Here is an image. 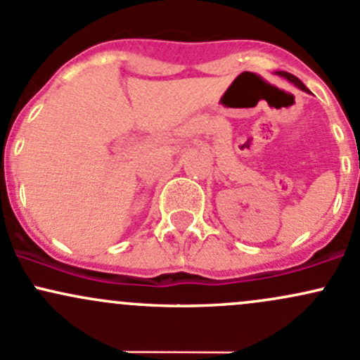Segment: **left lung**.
Segmentation results:
<instances>
[{
	"label": "left lung",
	"instance_id": "1",
	"mask_svg": "<svg viewBox=\"0 0 360 360\" xmlns=\"http://www.w3.org/2000/svg\"><path fill=\"white\" fill-rule=\"evenodd\" d=\"M278 75H280V77H283V79H287V80H288V82H292V84H293V86H295V87H299V89H300V91H304V92H309V89H307V87H305V86H304V84H302V82H300V80H299V79H297V77H295V75H292V73H288V72H278Z\"/></svg>",
	"mask_w": 360,
	"mask_h": 360
}]
</instances>
